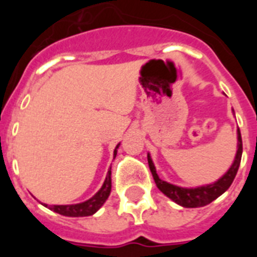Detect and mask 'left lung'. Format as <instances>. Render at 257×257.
I'll return each instance as SVG.
<instances>
[{
    "label": "left lung",
    "instance_id": "left-lung-1",
    "mask_svg": "<svg viewBox=\"0 0 257 257\" xmlns=\"http://www.w3.org/2000/svg\"><path fill=\"white\" fill-rule=\"evenodd\" d=\"M233 113H234V110H233ZM237 153H235L234 161H233L231 166L228 169V171L222 175L221 178L217 179L215 183L199 185V187L196 188L179 187V185L167 183V181L160 179V176H158L156 171V166H154L153 161H152L151 154L148 153L149 169H151L152 175H153L157 188L166 197H169L171 201L178 203L179 206H183V207L196 208L208 205V203L215 201L217 197H220L222 193H225L229 189V187H230L233 180H234L235 175H237V171L240 165V158H242V138H240L239 128L237 130Z\"/></svg>",
    "mask_w": 257,
    "mask_h": 257
}]
</instances>
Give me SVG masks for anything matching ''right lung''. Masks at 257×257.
<instances>
[{"label":"right lung","mask_w":257,"mask_h":257,"mask_svg":"<svg viewBox=\"0 0 257 257\" xmlns=\"http://www.w3.org/2000/svg\"><path fill=\"white\" fill-rule=\"evenodd\" d=\"M119 147V144H117V147L114 148L113 152V158H115L117 156V149ZM112 167H109L108 174H106V178L104 180L103 185L97 193H95L94 196L90 199L85 202H81V203H76V205H52L49 206L45 203V207H49L50 210L54 211L56 213H60V215H64V216H70V217H82V216H91L96 212L101 206L105 203V201L108 199L109 194H110V190H112Z\"/></svg>","instance_id":"1"}]
</instances>
